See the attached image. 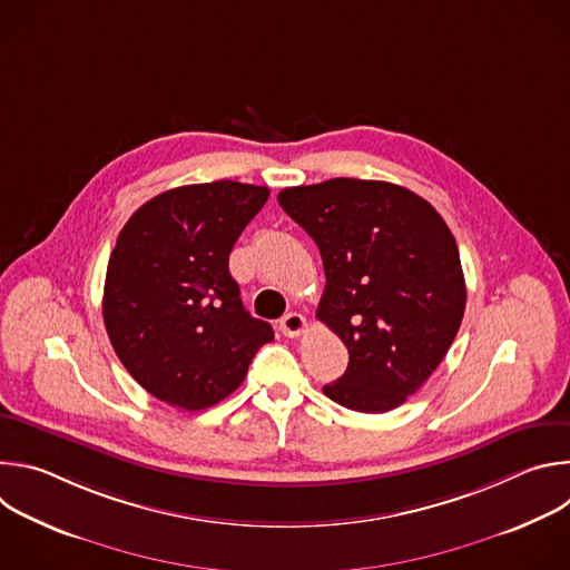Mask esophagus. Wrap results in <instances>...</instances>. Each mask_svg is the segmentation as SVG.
Masks as SVG:
<instances>
[{
  "label": "esophagus",
  "instance_id": "obj_1",
  "mask_svg": "<svg viewBox=\"0 0 570 570\" xmlns=\"http://www.w3.org/2000/svg\"><path fill=\"white\" fill-rule=\"evenodd\" d=\"M306 330V317L299 313H288L279 320V332L288 338H297Z\"/></svg>",
  "mask_w": 570,
  "mask_h": 570
}]
</instances>
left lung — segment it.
Returning a JSON list of instances; mask_svg holds the SVG:
<instances>
[{
  "instance_id": "obj_1",
  "label": "left lung",
  "mask_w": 570,
  "mask_h": 570,
  "mask_svg": "<svg viewBox=\"0 0 570 570\" xmlns=\"http://www.w3.org/2000/svg\"><path fill=\"white\" fill-rule=\"evenodd\" d=\"M277 200L315 240L327 277L317 320L350 352L345 374L322 392L358 413L396 409L442 363L464 315L449 225L411 189L381 180L334 178Z\"/></svg>"
}]
</instances>
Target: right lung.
I'll list each match as a JSON object with an SVG mask.
<instances>
[{"instance_id": "right-lung-1", "label": "right lung", "mask_w": 570, "mask_h": 570, "mask_svg": "<svg viewBox=\"0 0 570 570\" xmlns=\"http://www.w3.org/2000/svg\"><path fill=\"white\" fill-rule=\"evenodd\" d=\"M268 187L218 180L169 189L119 232L108 262L104 322L110 343L153 396L205 411L232 394L262 345L229 275V253L268 200Z\"/></svg>"}]
</instances>
